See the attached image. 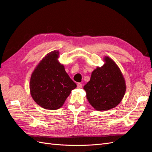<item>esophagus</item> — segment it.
<instances>
[{"label": "esophagus", "instance_id": "34e87169", "mask_svg": "<svg viewBox=\"0 0 152 152\" xmlns=\"http://www.w3.org/2000/svg\"><path fill=\"white\" fill-rule=\"evenodd\" d=\"M77 88L78 89H81L82 87V84H80V83H78L77 84Z\"/></svg>", "mask_w": 152, "mask_h": 152}]
</instances>
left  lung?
Wrapping results in <instances>:
<instances>
[{"label": "left lung", "mask_w": 152, "mask_h": 152, "mask_svg": "<svg viewBox=\"0 0 152 152\" xmlns=\"http://www.w3.org/2000/svg\"><path fill=\"white\" fill-rule=\"evenodd\" d=\"M103 61V65L94 69L90 80L84 86L87 100L98 111L117 107L126 91V80L116 63L107 56Z\"/></svg>", "instance_id": "left-lung-1"}]
</instances>
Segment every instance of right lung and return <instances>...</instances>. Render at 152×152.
<instances>
[{
	"instance_id": "obj_1",
	"label": "right lung",
	"mask_w": 152,
	"mask_h": 152,
	"mask_svg": "<svg viewBox=\"0 0 152 152\" xmlns=\"http://www.w3.org/2000/svg\"><path fill=\"white\" fill-rule=\"evenodd\" d=\"M59 50H53L41 59L31 73L30 92L34 102L44 109L61 108L77 87L59 61Z\"/></svg>"
}]
</instances>
